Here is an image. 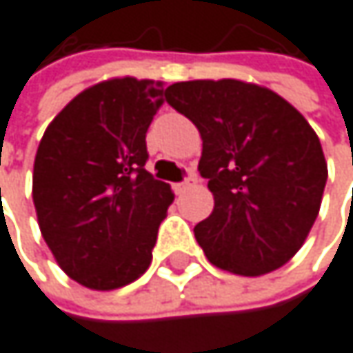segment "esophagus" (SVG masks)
I'll list each match as a JSON object with an SVG mask.
<instances>
[{
  "label": "esophagus",
  "mask_w": 353,
  "mask_h": 353,
  "mask_svg": "<svg viewBox=\"0 0 353 353\" xmlns=\"http://www.w3.org/2000/svg\"><path fill=\"white\" fill-rule=\"evenodd\" d=\"M196 182H199V178H196V173H188V178H186L184 182H180V184H175V186H173V190H175V192H178V194H180V192H184L186 188L194 186Z\"/></svg>",
  "instance_id": "1"
}]
</instances>
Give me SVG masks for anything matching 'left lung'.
I'll return each mask as SVG.
<instances>
[{
	"instance_id": "8db88e82",
	"label": "left lung",
	"mask_w": 353,
	"mask_h": 353,
	"mask_svg": "<svg viewBox=\"0 0 353 353\" xmlns=\"http://www.w3.org/2000/svg\"><path fill=\"white\" fill-rule=\"evenodd\" d=\"M165 101L203 138L199 171L215 207L194 236L209 263L246 277L283 267L314 225L327 184L316 132L283 97L242 80L175 82Z\"/></svg>"
}]
</instances>
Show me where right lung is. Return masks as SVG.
Wrapping results in <instances>:
<instances>
[{"mask_svg": "<svg viewBox=\"0 0 353 353\" xmlns=\"http://www.w3.org/2000/svg\"><path fill=\"white\" fill-rule=\"evenodd\" d=\"M163 84L111 78L74 97L47 125L34 157L32 201L57 265L84 288L136 281L152 261L173 203L169 184L144 169L146 130Z\"/></svg>", "mask_w": 353, "mask_h": 353, "instance_id": "right-lung-1", "label": "right lung"}]
</instances>
